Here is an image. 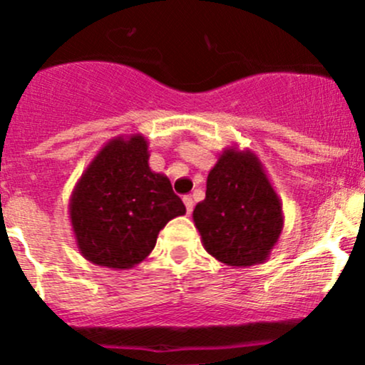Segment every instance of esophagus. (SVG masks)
Here are the masks:
<instances>
[{"mask_svg": "<svg viewBox=\"0 0 365 365\" xmlns=\"http://www.w3.org/2000/svg\"><path fill=\"white\" fill-rule=\"evenodd\" d=\"M183 204H185L187 207V215H190L192 210H194V199H192L190 195H185V197H183Z\"/></svg>", "mask_w": 365, "mask_h": 365, "instance_id": "34e87169", "label": "esophagus"}]
</instances>
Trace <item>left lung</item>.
<instances>
[{
    "label": "left lung",
    "mask_w": 365,
    "mask_h": 365,
    "mask_svg": "<svg viewBox=\"0 0 365 365\" xmlns=\"http://www.w3.org/2000/svg\"><path fill=\"white\" fill-rule=\"evenodd\" d=\"M194 225L204 250L228 267L267 262L284 227L282 202L258 155L227 147L211 168Z\"/></svg>",
    "instance_id": "obj_1"
}]
</instances>
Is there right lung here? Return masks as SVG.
I'll return each mask as SVG.
<instances>
[{"label":"right lung","mask_w":365,"mask_h":365,"mask_svg":"<svg viewBox=\"0 0 365 365\" xmlns=\"http://www.w3.org/2000/svg\"><path fill=\"white\" fill-rule=\"evenodd\" d=\"M140 133L109 140L76 183L69 201L79 253L98 267L128 270L150 255L159 232L185 215L166 175L149 168Z\"/></svg>","instance_id":"1"}]
</instances>
